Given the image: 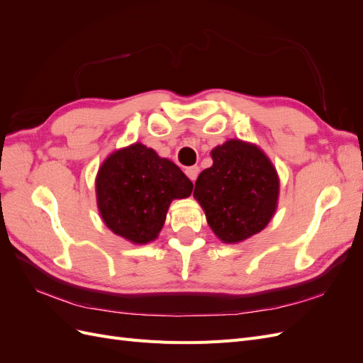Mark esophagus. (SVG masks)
<instances>
[{
	"instance_id": "esophagus-1",
	"label": "esophagus",
	"mask_w": 363,
	"mask_h": 363,
	"mask_svg": "<svg viewBox=\"0 0 363 363\" xmlns=\"http://www.w3.org/2000/svg\"><path fill=\"white\" fill-rule=\"evenodd\" d=\"M199 172H200V168L196 167V164H194V167L186 168V175H188V177H189L192 182H195L196 177H199Z\"/></svg>"
}]
</instances>
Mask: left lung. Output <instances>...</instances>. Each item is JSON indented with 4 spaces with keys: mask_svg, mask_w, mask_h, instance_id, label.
Here are the masks:
<instances>
[{
    "mask_svg": "<svg viewBox=\"0 0 363 363\" xmlns=\"http://www.w3.org/2000/svg\"><path fill=\"white\" fill-rule=\"evenodd\" d=\"M213 164L195 182L194 196L213 233L236 244L262 232L276 213L279 175L259 147L230 139L212 150Z\"/></svg>",
    "mask_w": 363,
    "mask_h": 363,
    "instance_id": "obj_1",
    "label": "left lung"
}]
</instances>
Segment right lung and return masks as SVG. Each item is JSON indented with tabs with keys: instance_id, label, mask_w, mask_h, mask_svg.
I'll use <instances>...</instances> for the list:
<instances>
[{
	"instance_id": "obj_1",
	"label": "right lung",
	"mask_w": 363,
	"mask_h": 363,
	"mask_svg": "<svg viewBox=\"0 0 363 363\" xmlns=\"http://www.w3.org/2000/svg\"><path fill=\"white\" fill-rule=\"evenodd\" d=\"M192 188L177 164L142 144L112 152L95 182L104 224L115 235L140 245L159 236L171 201L189 196Z\"/></svg>"
}]
</instances>
